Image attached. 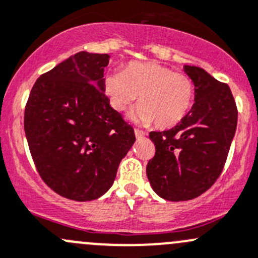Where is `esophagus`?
Listing matches in <instances>:
<instances>
[{
    "instance_id": "obj_1",
    "label": "esophagus",
    "mask_w": 258,
    "mask_h": 258,
    "mask_svg": "<svg viewBox=\"0 0 258 258\" xmlns=\"http://www.w3.org/2000/svg\"><path fill=\"white\" fill-rule=\"evenodd\" d=\"M135 135H136V137L138 138V140H140V138L145 137L147 134H146V132H143V131H141V130H135Z\"/></svg>"
}]
</instances>
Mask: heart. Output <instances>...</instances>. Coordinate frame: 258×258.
Here are the masks:
<instances>
[{
	"label": "heart",
	"mask_w": 258,
	"mask_h": 258,
	"mask_svg": "<svg viewBox=\"0 0 258 258\" xmlns=\"http://www.w3.org/2000/svg\"><path fill=\"white\" fill-rule=\"evenodd\" d=\"M104 93L113 110L122 112L137 99L132 120L143 124L156 122L169 128L183 121L195 100L190 77L174 73L158 63H130L123 72H111L104 79Z\"/></svg>",
	"instance_id": "b5f03b06"
}]
</instances>
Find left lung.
<instances>
[{"label": "left lung", "instance_id": "8db88e82", "mask_svg": "<svg viewBox=\"0 0 258 258\" xmlns=\"http://www.w3.org/2000/svg\"><path fill=\"white\" fill-rule=\"evenodd\" d=\"M195 85L190 112L173 128L151 132L156 154L147 164L152 188L169 202L199 197L220 177L237 126V107L227 84L198 67L184 65Z\"/></svg>", "mask_w": 258, "mask_h": 258}]
</instances>
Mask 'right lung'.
Here are the masks:
<instances>
[{
  "mask_svg": "<svg viewBox=\"0 0 258 258\" xmlns=\"http://www.w3.org/2000/svg\"><path fill=\"white\" fill-rule=\"evenodd\" d=\"M108 54L80 51L38 78L24 110L32 158L61 197L89 202L104 195L136 141L131 124L104 93Z\"/></svg>",
  "mask_w": 258,
  "mask_h": 258,
  "instance_id": "1",
  "label": "right lung"
}]
</instances>
